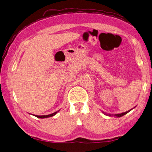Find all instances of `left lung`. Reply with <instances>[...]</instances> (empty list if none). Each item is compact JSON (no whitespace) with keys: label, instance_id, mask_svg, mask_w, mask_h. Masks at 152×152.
I'll return each instance as SVG.
<instances>
[{"label":"left lung","instance_id":"obj_1","mask_svg":"<svg viewBox=\"0 0 152 152\" xmlns=\"http://www.w3.org/2000/svg\"><path fill=\"white\" fill-rule=\"evenodd\" d=\"M135 107H134L133 108H134ZM133 108H132V109H130V110H128V111H126V112H125V113H121V114H107V113H104V112H102L103 113H104V114H106V115H107V116H115V117H118V118H119V117H121V116H124V115H125V114H126L127 113H129L130 111H131L133 109Z\"/></svg>","mask_w":152,"mask_h":152}]
</instances>
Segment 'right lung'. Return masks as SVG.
Wrapping results in <instances>:
<instances>
[{
	"mask_svg": "<svg viewBox=\"0 0 152 152\" xmlns=\"http://www.w3.org/2000/svg\"><path fill=\"white\" fill-rule=\"evenodd\" d=\"M59 111V110H58L57 112H55V113H52V114H48V115H42V116H38V115H34V116H35L36 117H37V118H49V117H51V116H54V115H56V114L58 113V112Z\"/></svg>",
	"mask_w": 152,
	"mask_h": 152,
	"instance_id": "add662e5",
	"label": "right lung"
}]
</instances>
